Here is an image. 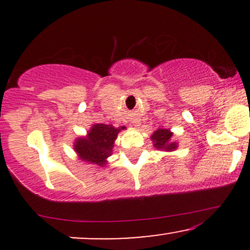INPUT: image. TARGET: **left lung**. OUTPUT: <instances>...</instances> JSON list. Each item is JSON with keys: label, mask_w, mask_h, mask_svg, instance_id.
<instances>
[{"label": "left lung", "mask_w": 250, "mask_h": 250, "mask_svg": "<svg viewBox=\"0 0 250 250\" xmlns=\"http://www.w3.org/2000/svg\"><path fill=\"white\" fill-rule=\"evenodd\" d=\"M171 136H173V133H170L168 129H159L155 131L151 135L155 148L159 150H175L176 143L171 142Z\"/></svg>", "instance_id": "left-lung-1"}]
</instances>
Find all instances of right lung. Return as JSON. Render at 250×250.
<instances>
[{
    "label": "right lung",
    "mask_w": 250,
    "mask_h": 250,
    "mask_svg": "<svg viewBox=\"0 0 250 250\" xmlns=\"http://www.w3.org/2000/svg\"><path fill=\"white\" fill-rule=\"evenodd\" d=\"M125 127H114L111 125H95L87 137L77 139L75 150L80 159L94 165L104 166L105 159L111 154L117 134Z\"/></svg>",
    "instance_id": "1"
}]
</instances>
